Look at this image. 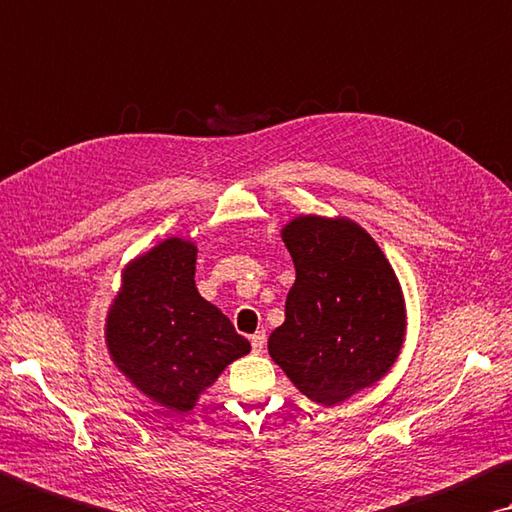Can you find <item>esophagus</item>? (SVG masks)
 <instances>
[{"instance_id": "1", "label": "esophagus", "mask_w": 512, "mask_h": 512, "mask_svg": "<svg viewBox=\"0 0 512 512\" xmlns=\"http://www.w3.org/2000/svg\"><path fill=\"white\" fill-rule=\"evenodd\" d=\"M264 342H266V331H255L253 336H250V345H253L255 353H262Z\"/></svg>"}]
</instances>
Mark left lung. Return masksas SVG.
Wrapping results in <instances>:
<instances>
[{
  "label": "left lung",
  "instance_id": "left-lung-1",
  "mask_svg": "<svg viewBox=\"0 0 512 512\" xmlns=\"http://www.w3.org/2000/svg\"><path fill=\"white\" fill-rule=\"evenodd\" d=\"M282 241L295 284L268 353L306 398L338 405L378 383L401 356V282L374 237L349 217H293Z\"/></svg>",
  "mask_w": 512,
  "mask_h": 512
}]
</instances>
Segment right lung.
<instances>
[{
  "mask_svg": "<svg viewBox=\"0 0 512 512\" xmlns=\"http://www.w3.org/2000/svg\"><path fill=\"white\" fill-rule=\"evenodd\" d=\"M197 244L167 237L127 262L109 304L105 342L116 369L152 403L190 412L250 342L194 284Z\"/></svg>",
  "mask_w": 512,
  "mask_h": 512,
  "instance_id": "right-lung-1",
  "label": "right lung"
}]
</instances>
